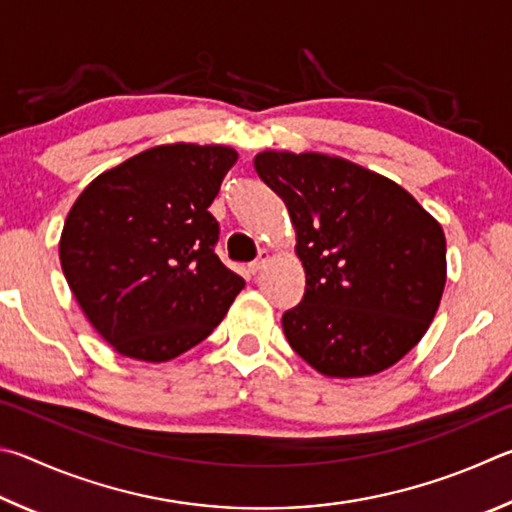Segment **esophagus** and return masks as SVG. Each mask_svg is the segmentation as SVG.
<instances>
[{
    "label": "esophagus",
    "instance_id": "34e87169",
    "mask_svg": "<svg viewBox=\"0 0 512 512\" xmlns=\"http://www.w3.org/2000/svg\"><path fill=\"white\" fill-rule=\"evenodd\" d=\"M267 261H270V256H267V251H261V254H258V258H256V261L249 265V274H251V276H256V274L261 272L263 267L267 265Z\"/></svg>",
    "mask_w": 512,
    "mask_h": 512
}]
</instances>
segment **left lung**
Masks as SVG:
<instances>
[{
    "instance_id": "obj_1",
    "label": "left lung",
    "mask_w": 512,
    "mask_h": 512,
    "mask_svg": "<svg viewBox=\"0 0 512 512\" xmlns=\"http://www.w3.org/2000/svg\"><path fill=\"white\" fill-rule=\"evenodd\" d=\"M258 177L288 206L306 270L283 333L328 378H366L402 360L438 310L445 233L391 179L321 152L265 150Z\"/></svg>"
}]
</instances>
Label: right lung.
I'll return each mask as SVG.
<instances>
[{"label":"right lung","mask_w":512,"mask_h":512,"mask_svg":"<svg viewBox=\"0 0 512 512\" xmlns=\"http://www.w3.org/2000/svg\"><path fill=\"white\" fill-rule=\"evenodd\" d=\"M238 152L168 143L98 175L71 206L60 265L116 353L168 362L213 333L245 281L215 256L209 206Z\"/></svg>","instance_id":"right-lung-1"}]
</instances>
